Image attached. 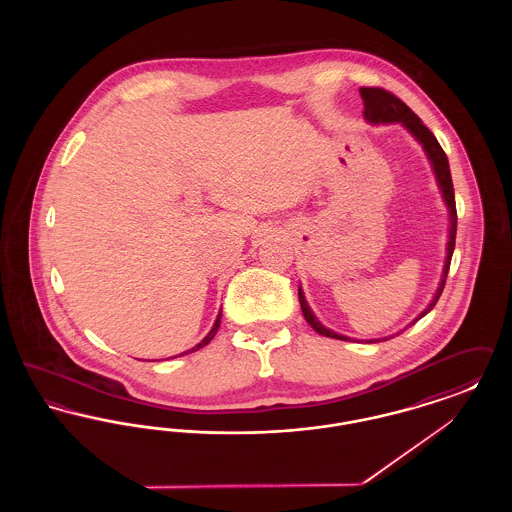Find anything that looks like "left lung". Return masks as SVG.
<instances>
[{"instance_id": "8db88e82", "label": "left lung", "mask_w": 512, "mask_h": 512, "mask_svg": "<svg viewBox=\"0 0 512 512\" xmlns=\"http://www.w3.org/2000/svg\"><path fill=\"white\" fill-rule=\"evenodd\" d=\"M361 98L365 103V119L372 124H386V122H401L414 138L418 140V144H422L430 163H432V169L436 174V180H438L439 190H441V197L447 205V211H449V240H447V257H445V265H443V274H441V282H439L438 292L434 295V299L430 301V305L414 318L411 324H414L416 320L428 315L434 305L438 303L439 295L445 288V280H447V272H449V265H451V257H453V249H455V236H457V205H455V192H453V180H451V171H449V161H447V155L445 151L441 149V146L436 140V136L422 124V121L414 115L413 111L401 101L399 98H395L391 92L384 90V88H361ZM299 305H301V311H303V317L311 324V328L326 336V338H336V340L349 341L347 336H341L336 334L332 330H328L324 324L318 322V318L315 317V313L311 311L303 290L299 286ZM409 324V326H411ZM393 338V336H390ZM390 338H384V340H390ZM374 341L382 340H368V343H374Z\"/></svg>"}]
</instances>
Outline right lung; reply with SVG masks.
I'll return each mask as SVG.
<instances>
[{"instance_id": "right-lung-1", "label": "right lung", "mask_w": 512, "mask_h": 512, "mask_svg": "<svg viewBox=\"0 0 512 512\" xmlns=\"http://www.w3.org/2000/svg\"><path fill=\"white\" fill-rule=\"evenodd\" d=\"M220 317H222V311L219 313V317H217V320H215V324H213V328H211V332L203 338V340L199 341L195 347H192V349H188V351H184V353H180V355H188V353H194V351H197V349H201V347H205L209 341L213 340L215 338V334H217V330H219L220 326Z\"/></svg>"}]
</instances>
